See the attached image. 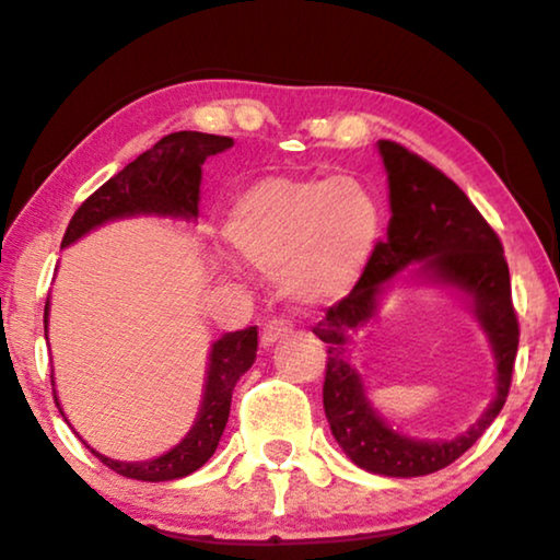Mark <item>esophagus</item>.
I'll return each mask as SVG.
<instances>
[{
	"label": "esophagus",
	"instance_id": "1",
	"mask_svg": "<svg viewBox=\"0 0 560 560\" xmlns=\"http://www.w3.org/2000/svg\"><path fill=\"white\" fill-rule=\"evenodd\" d=\"M291 331V324L287 319H269L264 324L261 329V345L264 347H271L273 341H279L281 337H287Z\"/></svg>",
	"mask_w": 560,
	"mask_h": 560
}]
</instances>
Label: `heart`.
Segmentation results:
<instances>
[{"label":"heart","mask_w":560,"mask_h":560,"mask_svg":"<svg viewBox=\"0 0 560 560\" xmlns=\"http://www.w3.org/2000/svg\"><path fill=\"white\" fill-rule=\"evenodd\" d=\"M226 238L248 266L279 273V287L299 304L334 302L370 258L380 208L352 178L271 175L233 198Z\"/></svg>","instance_id":"obj_1"}]
</instances>
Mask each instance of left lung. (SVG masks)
<instances>
[{
	"instance_id": "left-lung-1",
	"label": "left lung",
	"mask_w": 560,
	"mask_h": 560,
	"mask_svg": "<svg viewBox=\"0 0 560 560\" xmlns=\"http://www.w3.org/2000/svg\"><path fill=\"white\" fill-rule=\"evenodd\" d=\"M380 153L389 175L392 219L387 238L377 241L354 289L331 304L312 331L327 341L324 412L341 450L370 472L417 478L455 463L503 410L521 329L511 273L495 229L482 219L463 188L424 158L395 140H380ZM422 257L439 278L455 282L474 296L499 362L497 402L478 425L450 443H417L389 431L365 402L359 375L343 360L348 334L373 313L381 283L402 265Z\"/></svg>"
}]
</instances>
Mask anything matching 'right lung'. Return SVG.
<instances>
[{
    "label": "right lung",
    "instance_id": "right-lung-1",
    "mask_svg": "<svg viewBox=\"0 0 560 560\" xmlns=\"http://www.w3.org/2000/svg\"><path fill=\"white\" fill-rule=\"evenodd\" d=\"M233 145L229 136H208V132H171L158 143L138 155L136 161L115 173L110 180L103 183L93 196L82 200L74 211L62 236V246H70L82 233L100 226V223L120 219L132 213H163V215H198L200 200V165L206 158L219 155ZM45 329H47V306H45ZM258 329L246 327L229 331L215 341L211 349V364H208L206 397L200 407L198 422L188 438L148 463H118L110 457L95 453L110 470L130 480L163 482L175 480L183 475L196 472L215 453L223 428L229 422L231 395L241 374L256 360ZM57 405V399H55Z\"/></svg>",
    "mask_w": 560,
    "mask_h": 560
}]
</instances>
